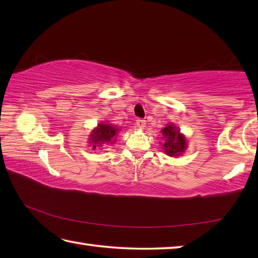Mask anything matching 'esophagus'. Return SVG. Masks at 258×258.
<instances>
[{
  "label": "esophagus",
  "mask_w": 258,
  "mask_h": 258,
  "mask_svg": "<svg viewBox=\"0 0 258 258\" xmlns=\"http://www.w3.org/2000/svg\"><path fill=\"white\" fill-rule=\"evenodd\" d=\"M137 126L140 130H143L146 127V120L142 119V118L137 119Z\"/></svg>",
  "instance_id": "obj_1"
}]
</instances>
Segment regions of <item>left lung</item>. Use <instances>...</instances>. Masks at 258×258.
<instances>
[{
    "label": "left lung",
    "instance_id": "obj_1",
    "mask_svg": "<svg viewBox=\"0 0 258 258\" xmlns=\"http://www.w3.org/2000/svg\"><path fill=\"white\" fill-rule=\"evenodd\" d=\"M164 138V151L169 157H177L182 155L186 149V139L180 133L176 126L173 124L166 125V127L161 130Z\"/></svg>",
    "mask_w": 258,
    "mask_h": 258
}]
</instances>
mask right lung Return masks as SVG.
<instances>
[{"label":"right lung","mask_w":258,"mask_h":258,"mask_svg":"<svg viewBox=\"0 0 258 258\" xmlns=\"http://www.w3.org/2000/svg\"><path fill=\"white\" fill-rule=\"evenodd\" d=\"M119 128H116L111 124H99L90 135V143L93 149L103 145H112L115 142L113 138L118 134Z\"/></svg>","instance_id":"1"}]
</instances>
